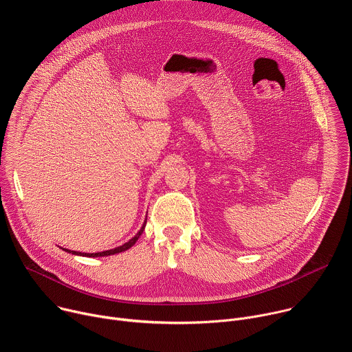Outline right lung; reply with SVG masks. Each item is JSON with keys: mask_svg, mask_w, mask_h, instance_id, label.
I'll return each instance as SVG.
<instances>
[{"mask_svg": "<svg viewBox=\"0 0 352 352\" xmlns=\"http://www.w3.org/2000/svg\"><path fill=\"white\" fill-rule=\"evenodd\" d=\"M145 225H146V221L144 222L142 228L140 229V232L137 233V235H135L131 241H129L127 243H124V245H123V246H120V248H116V249L106 250V252H100V253H80V252H73V250H67V249H63V250H65V252H67V253L76 254V256H82V257H104V256H111V254L122 253V252H126V250H129L130 248H133V246L135 245V242L138 241V238L142 235V232H144V229H145Z\"/></svg>", "mask_w": 352, "mask_h": 352, "instance_id": "obj_1", "label": "right lung"}]
</instances>
